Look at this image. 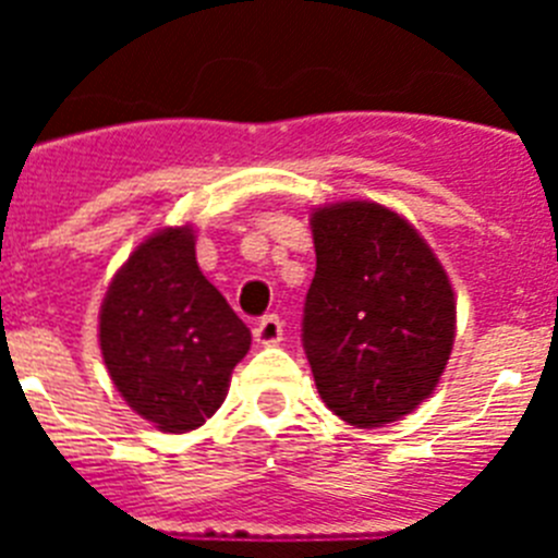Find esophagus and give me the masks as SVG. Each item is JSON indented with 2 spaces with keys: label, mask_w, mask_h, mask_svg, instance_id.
<instances>
[{
  "label": "esophagus",
  "mask_w": 558,
  "mask_h": 558,
  "mask_svg": "<svg viewBox=\"0 0 558 558\" xmlns=\"http://www.w3.org/2000/svg\"><path fill=\"white\" fill-rule=\"evenodd\" d=\"M282 332H284L282 318L270 313V315H265L263 322L254 327V340L256 343H263V347H276V343L282 340Z\"/></svg>",
  "instance_id": "1"
}]
</instances>
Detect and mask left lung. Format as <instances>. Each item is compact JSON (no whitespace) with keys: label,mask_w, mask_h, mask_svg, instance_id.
<instances>
[{"label":"left lung","mask_w":558,"mask_h":558,"mask_svg":"<svg viewBox=\"0 0 558 558\" xmlns=\"http://www.w3.org/2000/svg\"><path fill=\"white\" fill-rule=\"evenodd\" d=\"M315 276L302 343L329 411L383 427L438 386L456 340V293L438 256L402 215L372 201L310 218Z\"/></svg>","instance_id":"obj_1"}]
</instances>
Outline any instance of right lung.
I'll return each mask as SVG.
<instances>
[{"label": "right lung", "instance_id": "right-lung-1", "mask_svg": "<svg viewBox=\"0 0 558 558\" xmlns=\"http://www.w3.org/2000/svg\"><path fill=\"white\" fill-rule=\"evenodd\" d=\"M100 349L122 399L159 430H195L223 405L251 332L201 274L192 226L156 231L117 270Z\"/></svg>", "mask_w": 558, "mask_h": 558}]
</instances>
